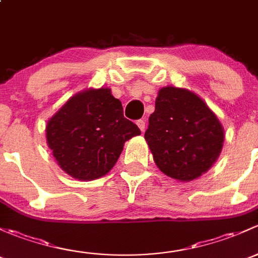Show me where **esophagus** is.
I'll return each mask as SVG.
<instances>
[{
  "mask_svg": "<svg viewBox=\"0 0 258 258\" xmlns=\"http://www.w3.org/2000/svg\"><path fill=\"white\" fill-rule=\"evenodd\" d=\"M137 124H138V126H139V129L142 130V132H144L145 130V120H143V119H140V120H138L137 121Z\"/></svg>",
  "mask_w": 258,
  "mask_h": 258,
  "instance_id": "obj_1",
  "label": "esophagus"
}]
</instances>
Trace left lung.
Returning a JSON list of instances; mask_svg holds the SVG:
<instances>
[{
	"instance_id": "obj_1",
	"label": "left lung",
	"mask_w": 258,
	"mask_h": 258,
	"mask_svg": "<svg viewBox=\"0 0 258 258\" xmlns=\"http://www.w3.org/2000/svg\"><path fill=\"white\" fill-rule=\"evenodd\" d=\"M144 138L156 166L166 176L188 182L216 163L225 132L198 94L168 86L159 89Z\"/></svg>"
}]
</instances>
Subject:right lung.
I'll return each mask as SVG.
<instances>
[{
  "label": "right lung",
  "mask_w": 258,
  "mask_h": 258,
  "mask_svg": "<svg viewBox=\"0 0 258 258\" xmlns=\"http://www.w3.org/2000/svg\"><path fill=\"white\" fill-rule=\"evenodd\" d=\"M140 129L124 118L121 102L110 88H88L71 97L47 121V144L58 165L81 181L110 171L124 143Z\"/></svg>",
  "instance_id": "right-lung-1"
}]
</instances>
